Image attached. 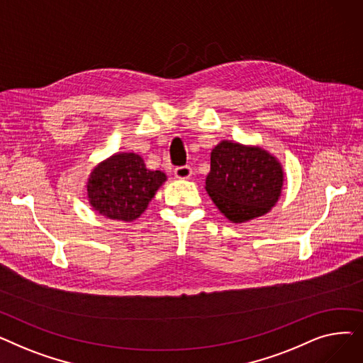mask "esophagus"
Wrapping results in <instances>:
<instances>
[{"label":"esophagus","mask_w":363,"mask_h":363,"mask_svg":"<svg viewBox=\"0 0 363 363\" xmlns=\"http://www.w3.org/2000/svg\"><path fill=\"white\" fill-rule=\"evenodd\" d=\"M193 175V169L189 166H178L175 169V178L178 179H188Z\"/></svg>","instance_id":"obj_1"}]
</instances>
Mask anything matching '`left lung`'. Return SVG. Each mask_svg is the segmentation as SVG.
Returning <instances> with one entry per match:
<instances>
[{"mask_svg":"<svg viewBox=\"0 0 363 363\" xmlns=\"http://www.w3.org/2000/svg\"><path fill=\"white\" fill-rule=\"evenodd\" d=\"M282 185L281 163L260 147L220 141L211 152L206 191L234 223L268 213L278 201Z\"/></svg>","mask_w":363,"mask_h":363,"instance_id":"1","label":"left lung"}]
</instances>
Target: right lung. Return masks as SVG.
<instances>
[{
    "label": "right lung",
    "instance_id": "obj_1",
    "mask_svg": "<svg viewBox=\"0 0 363 363\" xmlns=\"http://www.w3.org/2000/svg\"><path fill=\"white\" fill-rule=\"evenodd\" d=\"M166 181L160 170H150L135 152H116L91 172L86 191L97 213L132 222L140 218Z\"/></svg>",
    "mask_w": 363,
    "mask_h": 363
}]
</instances>
